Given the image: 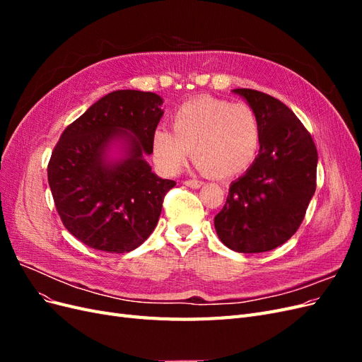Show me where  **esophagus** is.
<instances>
[{
  "label": "esophagus",
  "instance_id": "obj_1",
  "mask_svg": "<svg viewBox=\"0 0 362 362\" xmlns=\"http://www.w3.org/2000/svg\"><path fill=\"white\" fill-rule=\"evenodd\" d=\"M184 184L187 185V187H192V189H199V187H202V181H198V180H187V181H184Z\"/></svg>",
  "mask_w": 362,
  "mask_h": 362
}]
</instances>
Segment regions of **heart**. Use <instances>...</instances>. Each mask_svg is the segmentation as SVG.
<instances>
[{
	"mask_svg": "<svg viewBox=\"0 0 362 362\" xmlns=\"http://www.w3.org/2000/svg\"><path fill=\"white\" fill-rule=\"evenodd\" d=\"M172 130L157 127L151 137L152 158L168 175L178 173L193 151L199 170L235 177L254 163L261 144L258 117L249 105L214 98L182 104L172 116Z\"/></svg>",
	"mask_w": 362,
	"mask_h": 362,
	"instance_id": "obj_1",
	"label": "heart"
}]
</instances>
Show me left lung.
<instances>
[{
    "label": "left lung",
    "mask_w": 362,
    "mask_h": 362,
    "mask_svg": "<svg viewBox=\"0 0 362 362\" xmlns=\"http://www.w3.org/2000/svg\"><path fill=\"white\" fill-rule=\"evenodd\" d=\"M233 92L255 112L261 144L246 173L229 185L214 228L229 249L258 254L298 231L315 192L319 157L313 137L286 104L258 90Z\"/></svg>",
    "instance_id": "obj_1"
}]
</instances>
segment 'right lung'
<instances>
[{
	"instance_id": "obj_1",
	"label": "right lung",
	"mask_w": 362,
	"mask_h": 362,
	"mask_svg": "<svg viewBox=\"0 0 362 362\" xmlns=\"http://www.w3.org/2000/svg\"><path fill=\"white\" fill-rule=\"evenodd\" d=\"M163 98L116 90L63 131L48 164V182L64 228L110 254L134 250L154 231L175 181L146 161L163 116Z\"/></svg>"
}]
</instances>
